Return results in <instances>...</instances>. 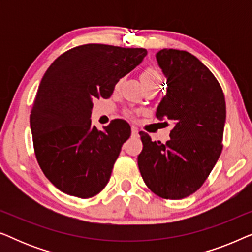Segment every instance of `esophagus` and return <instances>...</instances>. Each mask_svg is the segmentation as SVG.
<instances>
[{"mask_svg":"<svg viewBox=\"0 0 252 252\" xmlns=\"http://www.w3.org/2000/svg\"><path fill=\"white\" fill-rule=\"evenodd\" d=\"M132 134H133V135H136L137 136V135H139V129H137L136 127L133 126L132 127Z\"/></svg>","mask_w":252,"mask_h":252,"instance_id":"obj_1","label":"esophagus"}]
</instances>
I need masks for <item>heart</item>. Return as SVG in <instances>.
Segmentation results:
<instances>
[{"label":"heart","mask_w":252,"mask_h":252,"mask_svg":"<svg viewBox=\"0 0 252 252\" xmlns=\"http://www.w3.org/2000/svg\"><path fill=\"white\" fill-rule=\"evenodd\" d=\"M142 81L144 85H157L163 86L164 80L160 72L155 67H148L142 73Z\"/></svg>","instance_id":"heart-1"}]
</instances>
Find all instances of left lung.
Returning <instances> with one entry per match:
<instances>
[{
	"mask_svg": "<svg viewBox=\"0 0 252 252\" xmlns=\"http://www.w3.org/2000/svg\"><path fill=\"white\" fill-rule=\"evenodd\" d=\"M156 58L167 78L156 116L174 127L165 144L140 132L143 149L137 164L151 191L181 199L202 187L221 154L225 96L212 72L188 51L161 49Z\"/></svg>",
	"mask_w": 252,
	"mask_h": 252,
	"instance_id": "1",
	"label": "left lung"
}]
</instances>
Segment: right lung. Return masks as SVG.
I'll return each instance as SVG.
<instances>
[{
    "label": "right lung",
    "mask_w": 252,
    "mask_h": 252,
    "mask_svg": "<svg viewBox=\"0 0 252 252\" xmlns=\"http://www.w3.org/2000/svg\"><path fill=\"white\" fill-rule=\"evenodd\" d=\"M146 55L143 48L88 43L65 51L46 71L30 123L37 163L61 191L89 198L109 182L130 127L123 119L104 130L92 127L93 101L109 98Z\"/></svg>",
    "instance_id": "1"
}]
</instances>
